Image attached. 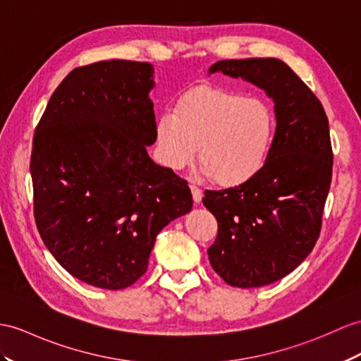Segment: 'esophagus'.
Returning <instances> with one entry per match:
<instances>
[{"label": "esophagus", "instance_id": "34e87169", "mask_svg": "<svg viewBox=\"0 0 361 361\" xmlns=\"http://www.w3.org/2000/svg\"><path fill=\"white\" fill-rule=\"evenodd\" d=\"M190 188H191V195H192V200L196 202V204H200V200H202V197H204V192H202V190L196 185V183H191L190 185Z\"/></svg>", "mask_w": 361, "mask_h": 361}]
</instances>
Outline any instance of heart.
Listing matches in <instances>:
<instances>
[{"label": "heart", "instance_id": "b5f03b06", "mask_svg": "<svg viewBox=\"0 0 361 361\" xmlns=\"http://www.w3.org/2000/svg\"><path fill=\"white\" fill-rule=\"evenodd\" d=\"M276 131L271 105L225 89L192 90L156 124L164 162L173 170L190 165L199 148L202 170L221 185L250 180L267 162Z\"/></svg>", "mask_w": 361, "mask_h": 361}]
</instances>
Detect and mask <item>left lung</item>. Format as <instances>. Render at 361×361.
Returning <instances> with one entry per match:
<instances>
[{
  "label": "left lung",
  "mask_w": 361,
  "mask_h": 361,
  "mask_svg": "<svg viewBox=\"0 0 361 361\" xmlns=\"http://www.w3.org/2000/svg\"><path fill=\"white\" fill-rule=\"evenodd\" d=\"M265 90L276 135L265 165L239 187L202 199L217 221L211 267L228 285L257 288L283 279L312 251L332 179L329 122L317 96L283 61L225 59L211 66Z\"/></svg>",
  "instance_id": "obj_1"
}]
</instances>
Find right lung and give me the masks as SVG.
<instances>
[{"label": "right lung", "instance_id": "obj_1", "mask_svg": "<svg viewBox=\"0 0 361 361\" xmlns=\"http://www.w3.org/2000/svg\"><path fill=\"white\" fill-rule=\"evenodd\" d=\"M153 66L111 59L73 68L35 128L33 216L73 277L124 289L144 276L156 235L192 207L188 182L156 165Z\"/></svg>", "mask_w": 361, "mask_h": 361}]
</instances>
